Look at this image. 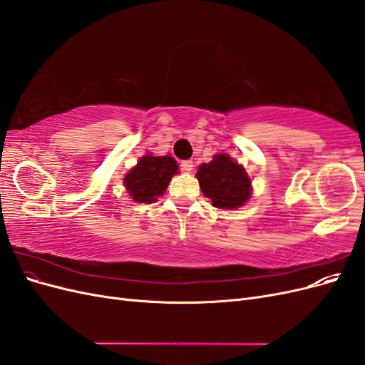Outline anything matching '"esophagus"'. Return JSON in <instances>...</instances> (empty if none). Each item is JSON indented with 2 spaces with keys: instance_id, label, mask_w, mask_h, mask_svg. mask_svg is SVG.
<instances>
[{
  "instance_id": "34e87169",
  "label": "esophagus",
  "mask_w": 365,
  "mask_h": 365,
  "mask_svg": "<svg viewBox=\"0 0 365 365\" xmlns=\"http://www.w3.org/2000/svg\"><path fill=\"white\" fill-rule=\"evenodd\" d=\"M192 169H193V161H190V160L181 161V170L182 172H190Z\"/></svg>"
}]
</instances>
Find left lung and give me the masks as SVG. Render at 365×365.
Wrapping results in <instances>:
<instances>
[{
    "mask_svg": "<svg viewBox=\"0 0 365 365\" xmlns=\"http://www.w3.org/2000/svg\"><path fill=\"white\" fill-rule=\"evenodd\" d=\"M196 178L202 193L217 208L235 210L244 205L251 195V181L245 169L228 155H216L208 164H201Z\"/></svg>",
    "mask_w": 365,
    "mask_h": 365,
    "instance_id": "8db88e82",
    "label": "left lung"
}]
</instances>
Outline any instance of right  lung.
I'll use <instances>...</instances> for the list:
<instances>
[{
    "label": "right lung",
    "instance_id": "right-lung-1",
    "mask_svg": "<svg viewBox=\"0 0 365 365\" xmlns=\"http://www.w3.org/2000/svg\"><path fill=\"white\" fill-rule=\"evenodd\" d=\"M176 172H178V164L172 157L145 155L126 175L125 185L135 202L150 204L155 202L157 196L168 189Z\"/></svg>",
    "mask_w": 365,
    "mask_h": 365
}]
</instances>
